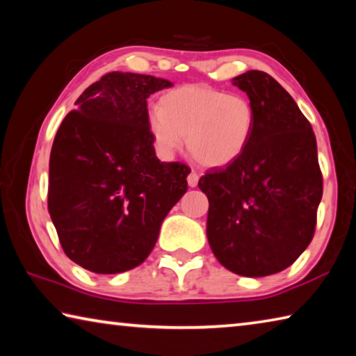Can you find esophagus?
I'll list each match as a JSON object with an SVG mask.
<instances>
[{"label": "esophagus", "instance_id": "obj_1", "mask_svg": "<svg viewBox=\"0 0 356 356\" xmlns=\"http://www.w3.org/2000/svg\"><path fill=\"white\" fill-rule=\"evenodd\" d=\"M186 180H188V185L190 186H196L197 182H200V174H197L196 171H191L188 174V177H186Z\"/></svg>", "mask_w": 356, "mask_h": 356}]
</instances>
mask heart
Segmentation results:
<instances>
[{"mask_svg": "<svg viewBox=\"0 0 356 356\" xmlns=\"http://www.w3.org/2000/svg\"><path fill=\"white\" fill-rule=\"evenodd\" d=\"M256 125L251 100L209 84H184L161 95L147 114L155 149L171 156L184 146L207 168L231 165L248 147Z\"/></svg>", "mask_w": 356, "mask_h": 356, "instance_id": "b5f03b06", "label": "heart"}]
</instances>
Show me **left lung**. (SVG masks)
Segmentation results:
<instances>
[{
    "label": "left lung",
    "instance_id": "left-lung-1",
    "mask_svg": "<svg viewBox=\"0 0 356 356\" xmlns=\"http://www.w3.org/2000/svg\"><path fill=\"white\" fill-rule=\"evenodd\" d=\"M256 111L248 147L200 179L207 238L231 272L259 278L291 267L314 237L323 179L316 135L284 88L261 70L234 78Z\"/></svg>",
    "mask_w": 356,
    "mask_h": 356
}]
</instances>
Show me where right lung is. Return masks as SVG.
<instances>
[{"instance_id": "1", "label": "right lung", "mask_w": 356, "mask_h": 356, "mask_svg": "<svg viewBox=\"0 0 356 356\" xmlns=\"http://www.w3.org/2000/svg\"><path fill=\"white\" fill-rule=\"evenodd\" d=\"M172 83L111 72L76 99L50 154L48 212L65 254L89 272L146 261L161 221L185 195L190 168L156 159L147 97Z\"/></svg>"}]
</instances>
